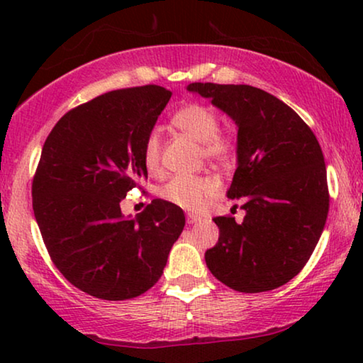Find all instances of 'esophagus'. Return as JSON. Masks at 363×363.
Segmentation results:
<instances>
[{
  "instance_id": "obj_1",
  "label": "esophagus",
  "mask_w": 363,
  "mask_h": 363,
  "mask_svg": "<svg viewBox=\"0 0 363 363\" xmlns=\"http://www.w3.org/2000/svg\"><path fill=\"white\" fill-rule=\"evenodd\" d=\"M186 221L190 223V225H193V223H200L201 221V216L200 215H193V213H188Z\"/></svg>"
}]
</instances>
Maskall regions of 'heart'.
I'll use <instances>...</instances> for the list:
<instances>
[{
    "instance_id": "b5f03b06",
    "label": "heart",
    "mask_w": 363,
    "mask_h": 363,
    "mask_svg": "<svg viewBox=\"0 0 363 363\" xmlns=\"http://www.w3.org/2000/svg\"><path fill=\"white\" fill-rule=\"evenodd\" d=\"M173 125L183 133L200 142L203 157L206 160L225 162L235 153V140L230 133L220 130V117L215 108L206 104L191 102L178 108L172 118ZM162 138L157 130L148 132L143 140L142 157L147 170L157 173L160 168ZM220 190V183L210 175L175 177L165 183L160 190L163 200L183 210H200L208 198L215 196Z\"/></svg>"
}]
</instances>
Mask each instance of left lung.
<instances>
[{
  "label": "left lung",
  "instance_id": "1",
  "mask_svg": "<svg viewBox=\"0 0 363 363\" xmlns=\"http://www.w3.org/2000/svg\"><path fill=\"white\" fill-rule=\"evenodd\" d=\"M238 127V167L228 198L242 201L245 220L216 216L220 238L205 252L211 274L240 292L276 289L301 272L329 213L325 162L309 125L266 91L193 82Z\"/></svg>",
  "mask_w": 363,
  "mask_h": 363
}]
</instances>
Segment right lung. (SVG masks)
Returning <instances> with one entry per match:
<instances>
[{
  "label": "right lung",
  "instance_id": "add662e5",
  "mask_svg": "<svg viewBox=\"0 0 363 363\" xmlns=\"http://www.w3.org/2000/svg\"><path fill=\"white\" fill-rule=\"evenodd\" d=\"M160 86L102 94L61 117L44 142L33 210L54 266L89 296L125 301L163 274L182 235V208L153 200L122 215L127 191L147 178L142 148L170 101Z\"/></svg>",
  "mask_w": 363,
  "mask_h": 363
}]
</instances>
